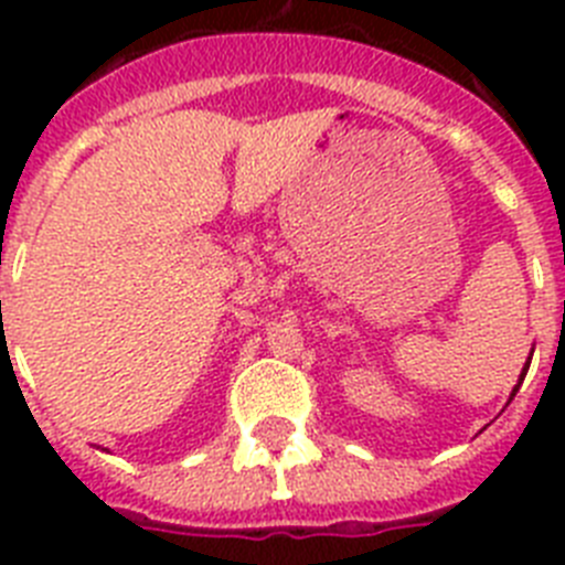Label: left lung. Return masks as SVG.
Segmentation results:
<instances>
[{
    "label": "left lung",
    "mask_w": 565,
    "mask_h": 565,
    "mask_svg": "<svg viewBox=\"0 0 565 565\" xmlns=\"http://www.w3.org/2000/svg\"><path fill=\"white\" fill-rule=\"evenodd\" d=\"M526 364H529V362H526ZM515 391H518V387H515Z\"/></svg>",
    "instance_id": "obj_1"
}]
</instances>
